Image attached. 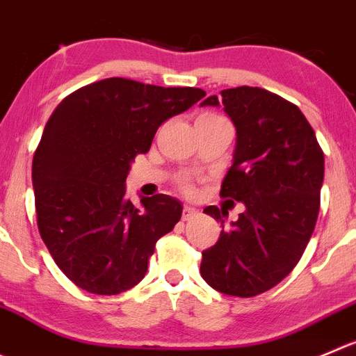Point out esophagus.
Listing matches in <instances>:
<instances>
[{
  "label": "esophagus",
  "instance_id": "obj_1",
  "mask_svg": "<svg viewBox=\"0 0 356 356\" xmlns=\"http://www.w3.org/2000/svg\"><path fill=\"white\" fill-rule=\"evenodd\" d=\"M195 215H197V209L192 208V206H188V204L184 206V220H185V222H187V220H191V218H194Z\"/></svg>",
  "mask_w": 356,
  "mask_h": 356
}]
</instances>
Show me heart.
Wrapping results in <instances>:
<instances>
[{"mask_svg":"<svg viewBox=\"0 0 356 356\" xmlns=\"http://www.w3.org/2000/svg\"><path fill=\"white\" fill-rule=\"evenodd\" d=\"M202 117H218V115H211V113H206V115H202ZM181 188H184L185 192H191L192 191V185L188 184V181H184V184H181Z\"/></svg>","mask_w":356,"mask_h":356,"instance_id":"1","label":"heart"}]
</instances>
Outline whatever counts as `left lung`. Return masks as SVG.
<instances>
[{
    "label": "left lung",
    "mask_w": 356,
    "mask_h": 356,
    "mask_svg": "<svg viewBox=\"0 0 356 356\" xmlns=\"http://www.w3.org/2000/svg\"><path fill=\"white\" fill-rule=\"evenodd\" d=\"M220 94L201 103L223 104L236 125L234 162L220 195L246 209L202 252L201 276L227 296L253 297L289 276L309 243L320 211L323 152L302 111L282 96L248 86ZM204 213L223 223V209L208 206Z\"/></svg>",
    "instance_id": "1"
}]
</instances>
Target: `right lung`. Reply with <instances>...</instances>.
<instances>
[{
  "mask_svg": "<svg viewBox=\"0 0 356 356\" xmlns=\"http://www.w3.org/2000/svg\"><path fill=\"white\" fill-rule=\"evenodd\" d=\"M206 96L195 87L106 79L74 90L54 110L33 157L38 231L59 269L82 290L115 296L147 274L155 243L181 218L169 195L125 197L138 154L159 125Z\"/></svg>",
  "mask_w": 356,
  "mask_h": 356,
  "instance_id": "add662e5",
  "label": "right lung"
}]
</instances>
